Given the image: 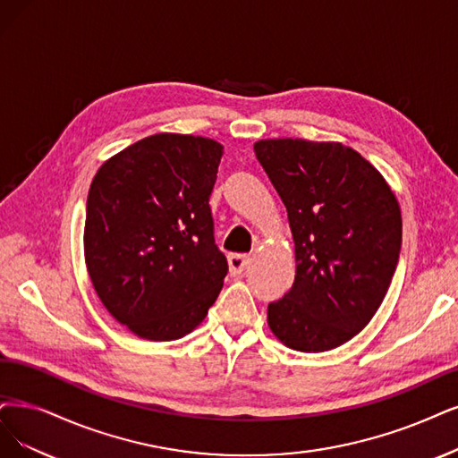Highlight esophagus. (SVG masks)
Returning a JSON list of instances; mask_svg holds the SVG:
<instances>
[{
  "label": "esophagus",
  "mask_w": 458,
  "mask_h": 458,
  "mask_svg": "<svg viewBox=\"0 0 458 458\" xmlns=\"http://www.w3.org/2000/svg\"><path fill=\"white\" fill-rule=\"evenodd\" d=\"M249 264H250V257L249 255H230L228 257V266H230V272L233 276L243 274Z\"/></svg>",
  "instance_id": "obj_1"
}]
</instances>
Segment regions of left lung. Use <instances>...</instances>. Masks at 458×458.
Instances as JSON below:
<instances>
[{"label": "left lung", "instance_id": "left-lung-1", "mask_svg": "<svg viewBox=\"0 0 458 458\" xmlns=\"http://www.w3.org/2000/svg\"><path fill=\"white\" fill-rule=\"evenodd\" d=\"M257 158L281 196L294 240L293 289L267 306L281 344L323 352L357 335L379 310L402 245L391 186L335 141L260 140Z\"/></svg>", "mask_w": 458, "mask_h": 458}]
</instances>
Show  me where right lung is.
<instances>
[{"label": "right lung", "instance_id": "1", "mask_svg": "<svg viewBox=\"0 0 458 458\" xmlns=\"http://www.w3.org/2000/svg\"><path fill=\"white\" fill-rule=\"evenodd\" d=\"M223 145L155 133L98 169L87 199L84 260L106 310L135 335L172 342L208 315L228 274L209 196Z\"/></svg>", "mask_w": 458, "mask_h": 458}]
</instances>
